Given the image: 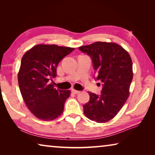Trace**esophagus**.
<instances>
[{"instance_id":"obj_1","label":"esophagus","mask_w":155,"mask_h":155,"mask_svg":"<svg viewBox=\"0 0 155 155\" xmlns=\"http://www.w3.org/2000/svg\"><path fill=\"white\" fill-rule=\"evenodd\" d=\"M72 92L73 94H78L80 93V91H78V90H74V89H72Z\"/></svg>"}]
</instances>
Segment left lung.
I'll list each match as a JSON object with an SVG mask.
<instances>
[{
    "instance_id": "left-lung-1",
    "label": "left lung",
    "mask_w": 155,
    "mask_h": 155,
    "mask_svg": "<svg viewBox=\"0 0 155 155\" xmlns=\"http://www.w3.org/2000/svg\"><path fill=\"white\" fill-rule=\"evenodd\" d=\"M78 49L91 57L96 80L103 85L101 95L88 92L90 99L83 105L84 114L98 123L107 122L118 114L129 96L132 60L125 49L114 42L96 41Z\"/></svg>"
}]
</instances>
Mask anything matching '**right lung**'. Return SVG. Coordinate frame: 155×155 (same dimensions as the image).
Here are the masks:
<instances>
[{
    "mask_svg": "<svg viewBox=\"0 0 155 155\" xmlns=\"http://www.w3.org/2000/svg\"><path fill=\"white\" fill-rule=\"evenodd\" d=\"M74 50L55 44H38L28 50L21 60L18 85L25 104L38 118L49 121L60 116L70 90H61L50 83L57 76V66Z\"/></svg>",
    "mask_w": 155,
    "mask_h": 155,
    "instance_id": "1",
    "label": "right lung"
}]
</instances>
